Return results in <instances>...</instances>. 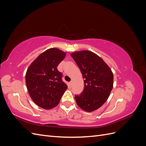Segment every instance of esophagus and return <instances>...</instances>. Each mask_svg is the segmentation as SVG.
Masks as SVG:
<instances>
[{"mask_svg":"<svg viewBox=\"0 0 146 146\" xmlns=\"http://www.w3.org/2000/svg\"><path fill=\"white\" fill-rule=\"evenodd\" d=\"M72 83H73V82H72V81H70V82H69V85H70V86H71L72 85Z\"/></svg>","mask_w":146,"mask_h":146,"instance_id":"esophagus-1","label":"esophagus"}]
</instances>
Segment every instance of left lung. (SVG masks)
Instances as JSON below:
<instances>
[{
    "label": "left lung",
    "instance_id": "8db88e82",
    "mask_svg": "<svg viewBox=\"0 0 146 146\" xmlns=\"http://www.w3.org/2000/svg\"><path fill=\"white\" fill-rule=\"evenodd\" d=\"M84 78V90L75 96L77 105L84 111L92 112L102 106L113 87L111 69L99 56L90 50L74 52L70 54Z\"/></svg>",
    "mask_w": 146,
    "mask_h": 146
}]
</instances>
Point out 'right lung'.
<instances>
[{
  "label": "right lung",
  "instance_id": "obj_1",
  "mask_svg": "<svg viewBox=\"0 0 146 146\" xmlns=\"http://www.w3.org/2000/svg\"><path fill=\"white\" fill-rule=\"evenodd\" d=\"M66 53L50 48L39 55L30 64L25 74V82L31 99L39 107L50 110L58 105L68 86L61 80L57 66Z\"/></svg>",
  "mask_w": 146,
  "mask_h": 146
}]
</instances>
